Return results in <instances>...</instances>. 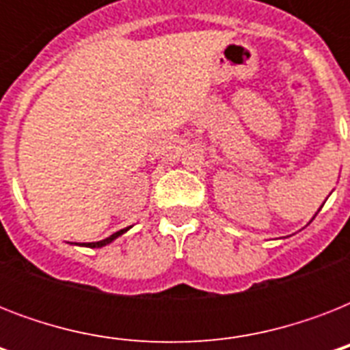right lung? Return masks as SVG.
Instances as JSON below:
<instances>
[{
	"label": "right lung",
	"instance_id": "add662e5",
	"mask_svg": "<svg viewBox=\"0 0 350 350\" xmlns=\"http://www.w3.org/2000/svg\"><path fill=\"white\" fill-rule=\"evenodd\" d=\"M129 229H131V227H126V229L118 230V232H114V234H112V236H109V238L101 239V241H92V243H83V245H85V247H90V249H100V247H105V245H109V243H111V241H114V239H116L118 236H121V234L126 232V230H129Z\"/></svg>",
	"mask_w": 350,
	"mask_h": 350
}]
</instances>
